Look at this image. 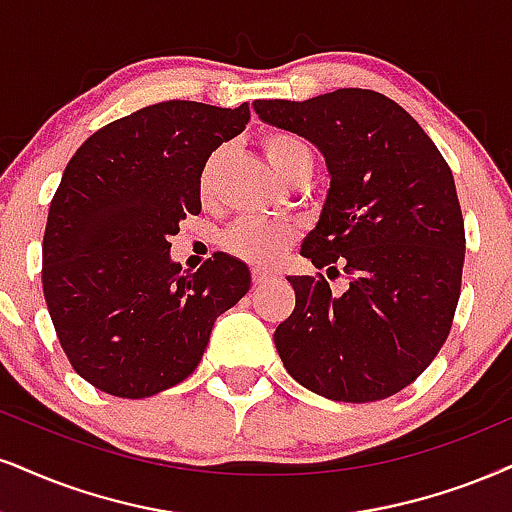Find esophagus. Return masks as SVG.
Returning <instances> with one entry per match:
<instances>
[{"mask_svg":"<svg viewBox=\"0 0 512 512\" xmlns=\"http://www.w3.org/2000/svg\"><path fill=\"white\" fill-rule=\"evenodd\" d=\"M251 280H254V285H266V282L275 280V275L268 273V270L254 268V270H251Z\"/></svg>","mask_w":512,"mask_h":512,"instance_id":"esophagus-1","label":"esophagus"}]
</instances>
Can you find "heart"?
Masks as SVG:
<instances>
[{
  "mask_svg": "<svg viewBox=\"0 0 512 512\" xmlns=\"http://www.w3.org/2000/svg\"><path fill=\"white\" fill-rule=\"evenodd\" d=\"M261 151L270 163V168L280 175L282 180L294 182L299 178H311L313 175V151L301 137L287 130H268L261 135ZM223 161V151H213L208 156L199 175L201 197H208L213 189V180ZM299 230L292 223H275V220H239L225 232L223 244L230 254H235L254 266L270 268L282 261L289 246L296 242Z\"/></svg>",
  "mask_w": 512,
  "mask_h": 512,
  "instance_id": "1",
  "label": "heart"
}]
</instances>
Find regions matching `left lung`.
<instances>
[{"label": "left lung", "instance_id": "1", "mask_svg": "<svg viewBox=\"0 0 512 512\" xmlns=\"http://www.w3.org/2000/svg\"><path fill=\"white\" fill-rule=\"evenodd\" d=\"M261 121L306 137L330 189L301 256L323 275H292L296 306L275 346L296 382L332 401L368 403L406 389L449 337L465 227L453 173L427 132L380 92L344 87L306 102L258 99Z\"/></svg>", "mask_w": 512, "mask_h": 512}]
</instances>
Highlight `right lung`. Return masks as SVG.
I'll use <instances>...</instances> for the list:
<instances>
[{
  "label": "right lung",
  "mask_w": 512,
  "mask_h": 512,
  "mask_svg": "<svg viewBox=\"0 0 512 512\" xmlns=\"http://www.w3.org/2000/svg\"><path fill=\"white\" fill-rule=\"evenodd\" d=\"M249 118V104L170 99L104 125L68 161L44 227L42 289L63 353L92 387L144 399L187 380L218 315L249 292L246 263L218 251L180 273L168 242L201 211L211 151Z\"/></svg>",
  "instance_id": "add662e5"
}]
</instances>
